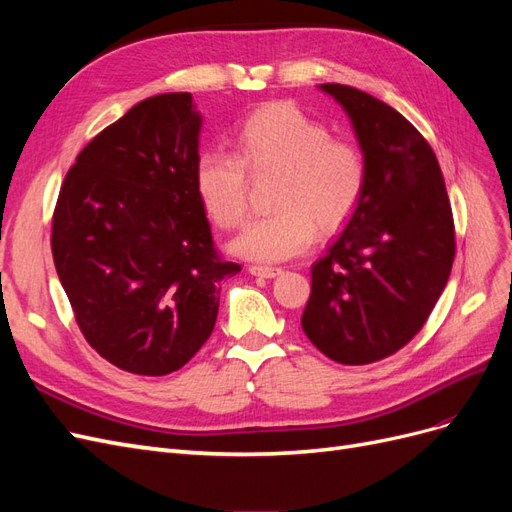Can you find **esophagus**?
Returning <instances> with one entry per match:
<instances>
[{
    "mask_svg": "<svg viewBox=\"0 0 512 512\" xmlns=\"http://www.w3.org/2000/svg\"><path fill=\"white\" fill-rule=\"evenodd\" d=\"M250 273L252 275H258V277H267V280H271V277H277L282 273L280 267H262V265H252L250 267Z\"/></svg>",
    "mask_w": 512,
    "mask_h": 512,
    "instance_id": "1",
    "label": "esophagus"
}]
</instances>
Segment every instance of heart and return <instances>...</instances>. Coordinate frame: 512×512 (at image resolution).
I'll return each mask as SVG.
<instances>
[{
	"instance_id": "1",
	"label": "heart",
	"mask_w": 512,
	"mask_h": 512,
	"mask_svg": "<svg viewBox=\"0 0 512 512\" xmlns=\"http://www.w3.org/2000/svg\"><path fill=\"white\" fill-rule=\"evenodd\" d=\"M247 170H280L271 213L258 215L232 241L239 256L280 262L303 254L322 232L342 228L367 188V158L350 138L290 102H271L235 130V153L207 149L194 164V188L211 222L237 228L247 215Z\"/></svg>"
}]
</instances>
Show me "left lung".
Returning <instances> with one entry per match:
<instances>
[{
    "label": "left lung",
    "instance_id": "obj_1",
    "mask_svg": "<svg viewBox=\"0 0 512 512\" xmlns=\"http://www.w3.org/2000/svg\"><path fill=\"white\" fill-rule=\"evenodd\" d=\"M348 113L367 188L348 226L312 267L301 327L322 354L367 365L423 329L451 275L455 224L436 153L389 104L324 83Z\"/></svg>",
    "mask_w": 512,
    "mask_h": 512
}]
</instances>
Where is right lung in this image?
<instances>
[{
	"instance_id": "1",
	"label": "right lung",
	"mask_w": 512,
	"mask_h": 512,
	"mask_svg": "<svg viewBox=\"0 0 512 512\" xmlns=\"http://www.w3.org/2000/svg\"><path fill=\"white\" fill-rule=\"evenodd\" d=\"M200 123L185 91L138 102L91 138L59 190V282L87 344L130 374L188 363L215 327L220 282L241 271L215 252L194 188Z\"/></svg>"
}]
</instances>
